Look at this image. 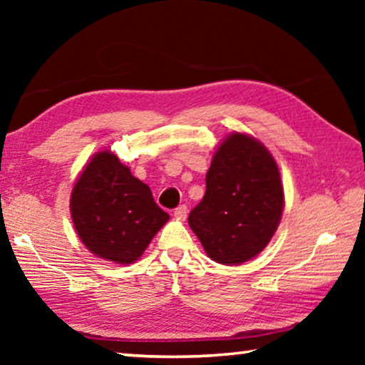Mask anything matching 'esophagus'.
Returning <instances> with one entry per match:
<instances>
[{"label":"esophagus","instance_id":"esophagus-1","mask_svg":"<svg viewBox=\"0 0 365 365\" xmlns=\"http://www.w3.org/2000/svg\"><path fill=\"white\" fill-rule=\"evenodd\" d=\"M187 214H188V209H187V206H185V205H180V206H178V207L175 209V211H174V215H175V217H177L178 220H185V219H187Z\"/></svg>","mask_w":365,"mask_h":365}]
</instances>
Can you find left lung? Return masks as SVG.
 Masks as SVG:
<instances>
[{"mask_svg": "<svg viewBox=\"0 0 365 365\" xmlns=\"http://www.w3.org/2000/svg\"><path fill=\"white\" fill-rule=\"evenodd\" d=\"M283 206L274 156L259 140L233 132L214 153L205 197L190 212L188 224L212 261L237 265L269 245Z\"/></svg>", "mask_w": 365, "mask_h": 365, "instance_id": "left-lung-1", "label": "left lung"}]
</instances>
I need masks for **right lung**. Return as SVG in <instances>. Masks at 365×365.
<instances>
[{"label": "right lung", "mask_w": 365, "mask_h": 365, "mask_svg": "<svg viewBox=\"0 0 365 365\" xmlns=\"http://www.w3.org/2000/svg\"><path fill=\"white\" fill-rule=\"evenodd\" d=\"M73 227L86 250L115 264L138 261L169 214L153 200L150 187L109 150L96 153L71 195Z\"/></svg>", "instance_id": "obj_1"}]
</instances>
